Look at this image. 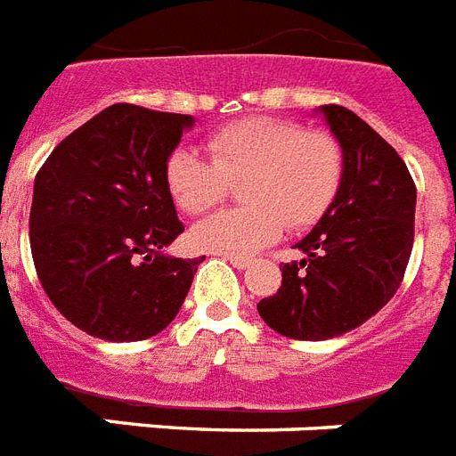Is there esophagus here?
Here are the masks:
<instances>
[{
  "mask_svg": "<svg viewBox=\"0 0 456 456\" xmlns=\"http://www.w3.org/2000/svg\"><path fill=\"white\" fill-rule=\"evenodd\" d=\"M225 258H228L235 268H247V265H249V258L245 256H225Z\"/></svg>",
  "mask_w": 456,
  "mask_h": 456,
  "instance_id": "1",
  "label": "esophagus"
}]
</instances>
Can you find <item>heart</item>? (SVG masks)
<instances>
[{
	"label": "heart",
	"mask_w": 456,
	"mask_h": 456,
	"mask_svg": "<svg viewBox=\"0 0 456 456\" xmlns=\"http://www.w3.org/2000/svg\"><path fill=\"white\" fill-rule=\"evenodd\" d=\"M211 158L176 148L167 159V185L192 216L207 214L242 183L245 207L225 209L192 228L198 249L249 256L285 231H304L325 216L344 178V148L330 131L282 118H247L216 129Z\"/></svg>",
	"instance_id": "1"
}]
</instances>
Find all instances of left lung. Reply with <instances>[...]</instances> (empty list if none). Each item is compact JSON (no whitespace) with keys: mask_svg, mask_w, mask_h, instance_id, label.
Returning <instances> with one entry per match:
<instances>
[{"mask_svg":"<svg viewBox=\"0 0 456 456\" xmlns=\"http://www.w3.org/2000/svg\"><path fill=\"white\" fill-rule=\"evenodd\" d=\"M344 148V178L318 225L298 242L305 258L280 265L282 285L258 301L271 330L325 341L377 315L398 291L414 245L417 185L393 145L344 105H322Z\"/></svg>","mask_w":456,"mask_h":456,"instance_id":"1","label":"left lung"}]
</instances>
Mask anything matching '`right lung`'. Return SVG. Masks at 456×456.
<instances>
[{
  "label": "right lung",
  "instance_id": "obj_1",
  "mask_svg": "<svg viewBox=\"0 0 456 456\" xmlns=\"http://www.w3.org/2000/svg\"><path fill=\"white\" fill-rule=\"evenodd\" d=\"M191 115L115 103L53 148L35 176L30 249L46 297L105 341H143L176 318L202 258L165 256L183 232L167 159Z\"/></svg>",
  "mask_w": 456,
  "mask_h": 456
}]
</instances>
